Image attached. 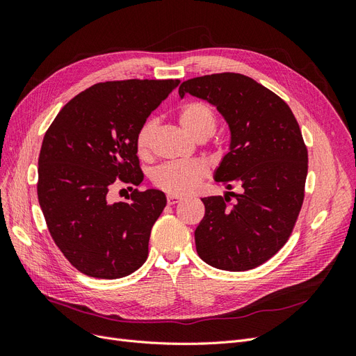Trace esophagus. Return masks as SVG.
I'll return each instance as SVG.
<instances>
[{"instance_id":"obj_1","label":"esophagus","mask_w":356,"mask_h":356,"mask_svg":"<svg viewBox=\"0 0 356 356\" xmlns=\"http://www.w3.org/2000/svg\"><path fill=\"white\" fill-rule=\"evenodd\" d=\"M182 200L181 196H177V195H168V204H177Z\"/></svg>"}]
</instances>
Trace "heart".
Instances as JSON below:
<instances>
[{"label":"heart","instance_id":"b5f03b06","mask_svg":"<svg viewBox=\"0 0 356 356\" xmlns=\"http://www.w3.org/2000/svg\"><path fill=\"white\" fill-rule=\"evenodd\" d=\"M179 122L186 131L199 141L209 138L217 129V115L212 106L203 101H190L179 110ZM156 127L154 118H148L139 126L135 136L136 153L145 157L152 145V136ZM207 175V166L199 160L168 161L153 170V184L169 195L184 196L193 191Z\"/></svg>","mask_w":356,"mask_h":356}]
</instances>
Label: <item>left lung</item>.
Returning a JSON list of instances; mask_svg holds the SVG:
<instances>
[{
  "mask_svg": "<svg viewBox=\"0 0 356 356\" xmlns=\"http://www.w3.org/2000/svg\"><path fill=\"white\" fill-rule=\"evenodd\" d=\"M207 99L227 120L230 152L215 181L242 193L203 197L204 217L195 232L204 263L243 272L261 266L281 250L294 230L305 200L307 147L289 106L260 83L236 72L195 77L179 86Z\"/></svg>",
  "mask_w": 356,
  "mask_h": 356,
  "instance_id": "8db88e82",
  "label": "left lung"
}]
</instances>
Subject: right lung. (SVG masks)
<instances>
[{
    "label": "right lung",
    "mask_w": 356,
    "mask_h": 356,
    "mask_svg": "<svg viewBox=\"0 0 356 356\" xmlns=\"http://www.w3.org/2000/svg\"><path fill=\"white\" fill-rule=\"evenodd\" d=\"M178 84L177 79L93 84L47 129L38 157V202L51 239L79 272L117 279L145 263L165 193L135 188L127 202L117 203L108 196L118 182L141 184L136 132Z\"/></svg>",
    "instance_id": "right-lung-1"
}]
</instances>
